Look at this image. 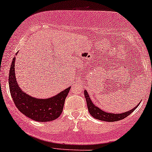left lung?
Wrapping results in <instances>:
<instances>
[{
    "mask_svg": "<svg viewBox=\"0 0 152 152\" xmlns=\"http://www.w3.org/2000/svg\"><path fill=\"white\" fill-rule=\"evenodd\" d=\"M84 95H85L88 109L90 115L96 119H98V120L104 121L107 122L117 121L122 120V119L126 118V117L129 116L132 112H133V111L135 110L136 108L138 107V105L140 104L139 103L137 107H135V108L131 109V110L126 111V112L121 113V114H112V113H108L106 112V111H104L102 110V109H99V107H96L93 103L91 99L90 98L89 95H88V92L86 91V90L84 91Z\"/></svg>",
    "mask_w": 152,
    "mask_h": 152,
    "instance_id": "8db88e82",
    "label": "left lung"
}]
</instances>
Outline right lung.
<instances>
[{
  "label": "right lung",
  "mask_w": 152,
  "mask_h": 152,
  "mask_svg": "<svg viewBox=\"0 0 152 152\" xmlns=\"http://www.w3.org/2000/svg\"><path fill=\"white\" fill-rule=\"evenodd\" d=\"M15 57L9 72V87L17 108L25 116L36 121H52L58 118L62 114L65 99L71 87L50 98L38 99L31 97L22 91L17 84L15 73Z\"/></svg>",
  "instance_id": "right-lung-1"
}]
</instances>
